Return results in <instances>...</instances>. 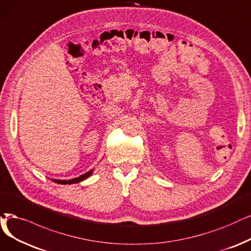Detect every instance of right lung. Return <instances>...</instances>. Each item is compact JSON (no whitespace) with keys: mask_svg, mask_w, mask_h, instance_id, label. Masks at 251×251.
<instances>
[{"mask_svg":"<svg viewBox=\"0 0 251 251\" xmlns=\"http://www.w3.org/2000/svg\"><path fill=\"white\" fill-rule=\"evenodd\" d=\"M92 173H93V170H91V171L89 172H87V173H85V174H83V175H81L80 177H77V178H74V179H71V180H53L54 182H56V183H61V184H72V183H78V182H80V181H82V180H84V179H86L87 177H89L92 175Z\"/></svg>","mask_w":251,"mask_h":251,"instance_id":"1","label":"right lung"}]
</instances>
